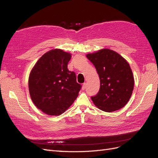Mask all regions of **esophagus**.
<instances>
[{"label":"esophagus","mask_w":158,"mask_h":158,"mask_svg":"<svg viewBox=\"0 0 158 158\" xmlns=\"http://www.w3.org/2000/svg\"><path fill=\"white\" fill-rule=\"evenodd\" d=\"M85 88H86V84H85V83H84V84H83V85H82V90H84Z\"/></svg>","instance_id":"34e87169"}]
</instances>
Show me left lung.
<instances>
[{"mask_svg": "<svg viewBox=\"0 0 158 158\" xmlns=\"http://www.w3.org/2000/svg\"><path fill=\"white\" fill-rule=\"evenodd\" d=\"M86 57L95 66L100 80L98 94L91 98L95 106L106 112L123 108L131 97L135 82L127 60L109 49L88 53Z\"/></svg>", "mask_w": 158, "mask_h": 158, "instance_id": "left-lung-1", "label": "left lung"}]
</instances>
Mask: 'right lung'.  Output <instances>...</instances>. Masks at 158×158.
Segmentation results:
<instances>
[{"instance_id":"right-lung-1","label":"right lung","mask_w":158,"mask_h":158,"mask_svg":"<svg viewBox=\"0 0 158 158\" xmlns=\"http://www.w3.org/2000/svg\"><path fill=\"white\" fill-rule=\"evenodd\" d=\"M71 53L54 49L43 55L32 68L28 80L31 99L48 115L65 112L78 97L81 85L67 65Z\"/></svg>"}]
</instances>
